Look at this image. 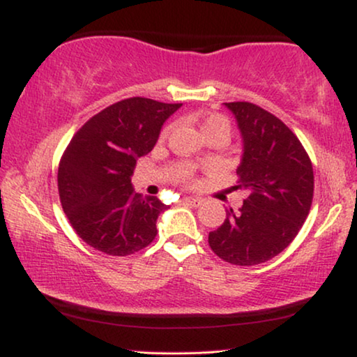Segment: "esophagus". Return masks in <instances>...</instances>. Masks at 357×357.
<instances>
[{"label": "esophagus", "instance_id": "34e87169", "mask_svg": "<svg viewBox=\"0 0 357 357\" xmlns=\"http://www.w3.org/2000/svg\"><path fill=\"white\" fill-rule=\"evenodd\" d=\"M202 202L204 200L202 199H192V197H184L183 199V204H185V205H190V207H200V205H202Z\"/></svg>", "mask_w": 357, "mask_h": 357}]
</instances>
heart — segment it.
<instances>
[{"instance_id": "heart-1", "label": "heart", "mask_w": 357, "mask_h": 357, "mask_svg": "<svg viewBox=\"0 0 357 357\" xmlns=\"http://www.w3.org/2000/svg\"><path fill=\"white\" fill-rule=\"evenodd\" d=\"M200 130H202V135L205 139L218 137L227 142L231 135V123L227 116H223V114H218V113L207 114V116H204L202 121H200ZM168 132H169V126L163 129L162 135H168ZM185 181L190 183L189 174H185Z\"/></svg>"}]
</instances>
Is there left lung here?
I'll list each match as a JSON object with an SVG mask.
<instances>
[{"mask_svg":"<svg viewBox=\"0 0 357 357\" xmlns=\"http://www.w3.org/2000/svg\"><path fill=\"white\" fill-rule=\"evenodd\" d=\"M244 140L238 185L249 192L238 212L227 210L208 244L225 262L264 264L293 243L314 197V169L307 152L286 124L250 102L225 103Z\"/></svg>","mask_w":357,"mask_h":357,"instance_id":"8db88e82","label":"left lung"}]
</instances>
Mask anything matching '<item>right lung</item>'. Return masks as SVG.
<instances>
[{
  "mask_svg": "<svg viewBox=\"0 0 357 357\" xmlns=\"http://www.w3.org/2000/svg\"><path fill=\"white\" fill-rule=\"evenodd\" d=\"M183 103L132 97L109 105L80 128L58 167L63 210L77 236L108 255H130L152 243L167 208L130 184L137 157L157 144L160 129Z\"/></svg>",
  "mask_w": 357,
  "mask_h": 357,
  "instance_id": "add662e5",
  "label": "right lung"
}]
</instances>
